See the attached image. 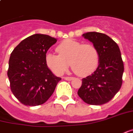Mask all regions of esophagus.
<instances>
[{"mask_svg":"<svg viewBox=\"0 0 133 133\" xmlns=\"http://www.w3.org/2000/svg\"><path fill=\"white\" fill-rule=\"evenodd\" d=\"M64 79H65V80L70 81L73 79V77H71V76H65V77H64Z\"/></svg>","mask_w":133,"mask_h":133,"instance_id":"34e87169","label":"esophagus"}]
</instances>
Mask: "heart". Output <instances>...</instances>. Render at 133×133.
<instances>
[{
    "mask_svg": "<svg viewBox=\"0 0 133 133\" xmlns=\"http://www.w3.org/2000/svg\"><path fill=\"white\" fill-rule=\"evenodd\" d=\"M56 51L59 54L48 52L45 55V63L56 75H62L69 63L76 74L87 76L97 69L100 62V54L93 44H82L68 39L58 45Z\"/></svg>",
    "mask_w": 133,
    "mask_h": 133,
    "instance_id": "b5f03b06",
    "label": "heart"
}]
</instances>
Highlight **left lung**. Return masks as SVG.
<instances>
[{"label":"left lung","mask_w":133,"mask_h":133,"mask_svg":"<svg viewBox=\"0 0 133 133\" xmlns=\"http://www.w3.org/2000/svg\"><path fill=\"white\" fill-rule=\"evenodd\" d=\"M82 36L99 51L100 62L91 75L83 78L77 94L85 103L101 105L110 102L122 85L124 63L117 43L108 35L88 32Z\"/></svg>","instance_id":"1"}]
</instances>
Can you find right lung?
I'll list each match as a JSON object with an SVG mask.
<instances>
[{
  "label": "right lung",
  "instance_id": "obj_1",
  "mask_svg": "<svg viewBox=\"0 0 133 133\" xmlns=\"http://www.w3.org/2000/svg\"><path fill=\"white\" fill-rule=\"evenodd\" d=\"M56 43L48 35L35 34L22 40L11 53L7 75L12 94L23 104H44L61 80L45 63L47 51Z\"/></svg>",
  "mask_w": 133,
  "mask_h": 133
}]
</instances>
